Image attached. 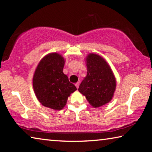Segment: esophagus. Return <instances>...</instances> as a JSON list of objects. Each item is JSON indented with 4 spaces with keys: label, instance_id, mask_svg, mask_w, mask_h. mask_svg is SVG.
Instances as JSON below:
<instances>
[{
    "label": "esophagus",
    "instance_id": "34e87169",
    "mask_svg": "<svg viewBox=\"0 0 152 152\" xmlns=\"http://www.w3.org/2000/svg\"><path fill=\"white\" fill-rule=\"evenodd\" d=\"M79 85H80V83H79V82H78V83H76L75 84V86H76L77 88H78L79 87Z\"/></svg>",
    "mask_w": 152,
    "mask_h": 152
}]
</instances>
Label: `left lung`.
Segmentation results:
<instances>
[{
	"mask_svg": "<svg viewBox=\"0 0 152 152\" xmlns=\"http://www.w3.org/2000/svg\"><path fill=\"white\" fill-rule=\"evenodd\" d=\"M87 74L79 86L91 105L101 107L109 103L114 96L116 82L114 73L102 57L90 53L86 57Z\"/></svg>",
	"mask_w": 152,
	"mask_h": 152,
	"instance_id": "1",
	"label": "left lung"
}]
</instances>
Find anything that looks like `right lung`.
Segmentation results:
<instances>
[{"instance_id": "obj_1", "label": "right lung", "mask_w": 152, "mask_h": 152, "mask_svg": "<svg viewBox=\"0 0 152 152\" xmlns=\"http://www.w3.org/2000/svg\"><path fill=\"white\" fill-rule=\"evenodd\" d=\"M65 59L57 53H51L40 60L33 76V88L38 100L45 107L63 109L67 98L76 90L64 74Z\"/></svg>"}]
</instances>
